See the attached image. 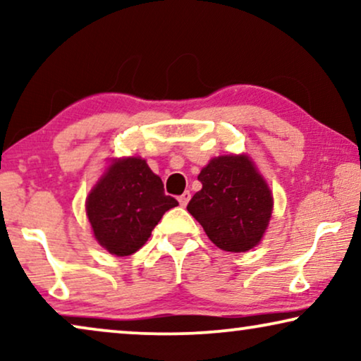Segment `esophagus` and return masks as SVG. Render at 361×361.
<instances>
[{
    "label": "esophagus",
    "mask_w": 361,
    "mask_h": 361,
    "mask_svg": "<svg viewBox=\"0 0 361 361\" xmlns=\"http://www.w3.org/2000/svg\"><path fill=\"white\" fill-rule=\"evenodd\" d=\"M189 200H190V192H184V194L179 195V204L182 207H185L187 204H189Z\"/></svg>",
    "instance_id": "1"
}]
</instances>
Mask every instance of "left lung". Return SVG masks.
Wrapping results in <instances>:
<instances>
[{
	"mask_svg": "<svg viewBox=\"0 0 361 361\" xmlns=\"http://www.w3.org/2000/svg\"><path fill=\"white\" fill-rule=\"evenodd\" d=\"M202 189L187 210L220 250L243 253L263 238L273 195L248 156L214 157L200 171Z\"/></svg>",
	"mask_w": 361,
	"mask_h": 361,
	"instance_id": "left-lung-1",
	"label": "left lung"
}]
</instances>
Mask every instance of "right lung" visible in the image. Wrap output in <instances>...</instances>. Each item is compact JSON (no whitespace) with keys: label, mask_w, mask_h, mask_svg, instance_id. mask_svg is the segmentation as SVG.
<instances>
[{"label":"right lung","mask_w":361,"mask_h":361,"mask_svg":"<svg viewBox=\"0 0 361 361\" xmlns=\"http://www.w3.org/2000/svg\"><path fill=\"white\" fill-rule=\"evenodd\" d=\"M161 177L141 157L115 159L87 197V216L103 248L116 256L136 253L172 207Z\"/></svg>","instance_id":"obj_1"}]
</instances>
